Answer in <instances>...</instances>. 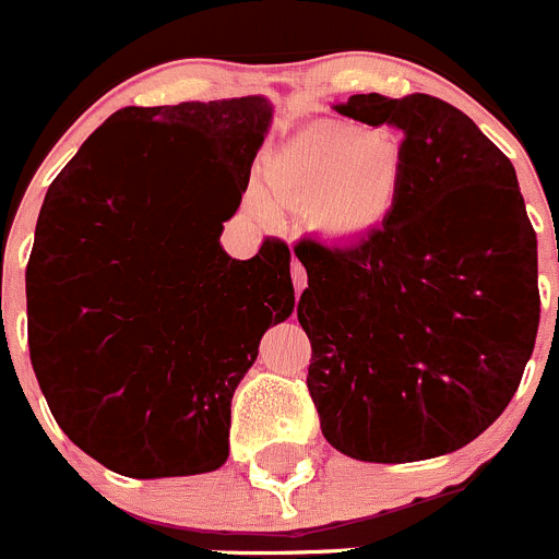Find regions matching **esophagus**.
<instances>
[{"mask_svg": "<svg viewBox=\"0 0 559 559\" xmlns=\"http://www.w3.org/2000/svg\"><path fill=\"white\" fill-rule=\"evenodd\" d=\"M290 280H294L296 294H302L305 285H308V271H305V265L299 263V260H294V263H290Z\"/></svg>", "mask_w": 559, "mask_h": 559, "instance_id": "34e87169", "label": "esophagus"}]
</instances>
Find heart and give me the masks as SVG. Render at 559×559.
Returning <instances> with one entry per match:
<instances>
[{
    "mask_svg": "<svg viewBox=\"0 0 559 559\" xmlns=\"http://www.w3.org/2000/svg\"><path fill=\"white\" fill-rule=\"evenodd\" d=\"M400 179V142L353 122L305 128L260 170L265 199L310 206L316 226L335 240H358L378 229L397 201ZM251 206L263 210V201L251 195Z\"/></svg>",
    "mask_w": 559,
    "mask_h": 559,
    "instance_id": "heart-1",
    "label": "heart"
}]
</instances>
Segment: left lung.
<instances>
[{
	"mask_svg": "<svg viewBox=\"0 0 559 559\" xmlns=\"http://www.w3.org/2000/svg\"><path fill=\"white\" fill-rule=\"evenodd\" d=\"M333 108L403 131V179L367 237L294 249L310 397L344 456H445L501 417L535 349L537 237L515 167L439 97L372 92Z\"/></svg>",
	"mask_w": 559,
	"mask_h": 559,
	"instance_id": "left-lung-1",
	"label": "left lung"
}]
</instances>
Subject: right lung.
<instances>
[{
    "instance_id": "add662e5",
    "label": "right lung",
    "mask_w": 559,
    "mask_h": 559,
    "mask_svg": "<svg viewBox=\"0 0 559 559\" xmlns=\"http://www.w3.org/2000/svg\"><path fill=\"white\" fill-rule=\"evenodd\" d=\"M263 95L128 106L49 185L27 263V341L61 431L131 478L229 459L231 394L294 313L290 251L221 246L271 128Z\"/></svg>"
}]
</instances>
